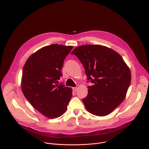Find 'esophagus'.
<instances>
[{
	"label": "esophagus",
	"instance_id": "1",
	"mask_svg": "<svg viewBox=\"0 0 149 149\" xmlns=\"http://www.w3.org/2000/svg\"><path fill=\"white\" fill-rule=\"evenodd\" d=\"M72 90L74 92H76V91L77 90V87H73Z\"/></svg>",
	"mask_w": 149,
	"mask_h": 149
}]
</instances>
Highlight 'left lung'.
Masks as SVG:
<instances>
[{
	"instance_id": "8db88e82",
	"label": "left lung",
	"mask_w": 149,
	"mask_h": 149,
	"mask_svg": "<svg viewBox=\"0 0 149 149\" xmlns=\"http://www.w3.org/2000/svg\"><path fill=\"white\" fill-rule=\"evenodd\" d=\"M71 54L78 58L93 83L82 100L86 109L96 116L109 114L126 96L131 81L129 67L118 53L100 45L79 46Z\"/></svg>"
}]
</instances>
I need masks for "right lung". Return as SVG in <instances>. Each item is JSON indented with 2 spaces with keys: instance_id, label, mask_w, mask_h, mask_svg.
Instances as JSON below:
<instances>
[{
  "instance_id": "right-lung-1",
  "label": "right lung",
  "mask_w": 149,
  "mask_h": 149,
  "mask_svg": "<svg viewBox=\"0 0 149 149\" xmlns=\"http://www.w3.org/2000/svg\"><path fill=\"white\" fill-rule=\"evenodd\" d=\"M73 47L52 44L32 54L23 69L22 90L32 106L45 116L62 115L72 97L70 87L56 84L66 56Z\"/></svg>"
}]
</instances>
